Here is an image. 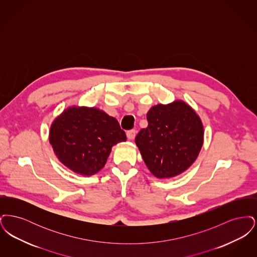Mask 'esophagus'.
Wrapping results in <instances>:
<instances>
[{
	"instance_id": "1",
	"label": "esophagus",
	"mask_w": 257,
	"mask_h": 257,
	"mask_svg": "<svg viewBox=\"0 0 257 257\" xmlns=\"http://www.w3.org/2000/svg\"><path fill=\"white\" fill-rule=\"evenodd\" d=\"M126 135H127V138L129 139V140H133L135 139V137H136V130H129V131H127L126 132Z\"/></svg>"
}]
</instances>
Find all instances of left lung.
<instances>
[{
    "mask_svg": "<svg viewBox=\"0 0 257 257\" xmlns=\"http://www.w3.org/2000/svg\"><path fill=\"white\" fill-rule=\"evenodd\" d=\"M148 126L136 137L143 159L157 178H170L186 171L203 145L199 116L183 101L156 105L147 114Z\"/></svg>",
    "mask_w": 257,
    "mask_h": 257,
    "instance_id": "1",
    "label": "left lung"
}]
</instances>
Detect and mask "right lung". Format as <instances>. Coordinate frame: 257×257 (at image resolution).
<instances>
[{
  "label": "right lung",
  "mask_w": 257,
  "mask_h": 257,
  "mask_svg": "<svg viewBox=\"0 0 257 257\" xmlns=\"http://www.w3.org/2000/svg\"><path fill=\"white\" fill-rule=\"evenodd\" d=\"M49 141L65 167L88 176L104 168L111 147L125 142L126 135L118 121L105 111L71 107L52 123Z\"/></svg>",
  "instance_id": "1"
}]
</instances>
